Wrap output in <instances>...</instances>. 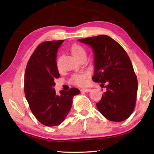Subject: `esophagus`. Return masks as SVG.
Returning <instances> with one entry per match:
<instances>
[{
  "mask_svg": "<svg viewBox=\"0 0 154 154\" xmlns=\"http://www.w3.org/2000/svg\"><path fill=\"white\" fill-rule=\"evenodd\" d=\"M91 91V89L89 88H82L81 89V91H83V92H89Z\"/></svg>",
  "mask_w": 154,
  "mask_h": 154,
  "instance_id": "esophagus-1",
  "label": "esophagus"
}]
</instances>
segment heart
I'll return each instance as SVG.
<instances>
[{
	"instance_id": "heart-1",
	"label": "heart",
	"mask_w": 154,
	"mask_h": 154,
	"mask_svg": "<svg viewBox=\"0 0 154 154\" xmlns=\"http://www.w3.org/2000/svg\"><path fill=\"white\" fill-rule=\"evenodd\" d=\"M71 52L72 55L79 60L83 57H86L87 50L85 47L80 45L78 44H75L71 47ZM58 65V63H57ZM89 76V73L88 72H82L79 73L73 74L69 79V82L72 84L77 85H83L86 82L87 78Z\"/></svg>"
}]
</instances>
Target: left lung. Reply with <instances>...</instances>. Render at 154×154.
Wrapping results in <instances>:
<instances>
[{"label": "left lung", "instance_id": "1", "mask_svg": "<svg viewBox=\"0 0 154 154\" xmlns=\"http://www.w3.org/2000/svg\"><path fill=\"white\" fill-rule=\"evenodd\" d=\"M94 52V82L106 89L96 104L100 112L109 121L121 122L135 109L137 79L132 63L124 48L110 36L100 35L79 39Z\"/></svg>", "mask_w": 154, "mask_h": 154}]
</instances>
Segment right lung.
Here are the masks:
<instances>
[{"label": "right lung", "mask_w": 154, "mask_h": 154, "mask_svg": "<svg viewBox=\"0 0 154 154\" xmlns=\"http://www.w3.org/2000/svg\"><path fill=\"white\" fill-rule=\"evenodd\" d=\"M64 40L47 41L39 44L27 64L24 91L31 111L45 126L59 125L71 110L72 97L79 89L72 88L56 94L54 80L60 77L57 52Z\"/></svg>", "instance_id": "right-lung-1"}]
</instances>
